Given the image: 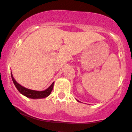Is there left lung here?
Segmentation results:
<instances>
[{"instance_id":"left-lung-1","label":"left lung","mask_w":132,"mask_h":132,"mask_svg":"<svg viewBox=\"0 0 132 132\" xmlns=\"http://www.w3.org/2000/svg\"><path fill=\"white\" fill-rule=\"evenodd\" d=\"M77 101H78V100H77Z\"/></svg>"}]
</instances>
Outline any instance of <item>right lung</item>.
<instances>
[{
  "label": "right lung",
  "instance_id": "right-lung-1",
  "mask_svg": "<svg viewBox=\"0 0 132 132\" xmlns=\"http://www.w3.org/2000/svg\"><path fill=\"white\" fill-rule=\"evenodd\" d=\"M11 76L14 85L15 86L17 90L22 94V95H25L27 97L30 98V99H43V98H45L48 97V95L51 94V91H52L54 85V82L51 84L48 88H47L46 90H42V91H38V90H31V89L25 88V87H23L20 84H19L15 81L14 78H13L12 73L11 72Z\"/></svg>",
  "mask_w": 132,
  "mask_h": 132
}]
</instances>
